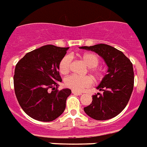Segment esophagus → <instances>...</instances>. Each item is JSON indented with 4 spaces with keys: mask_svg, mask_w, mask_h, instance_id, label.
I'll return each mask as SVG.
<instances>
[{
    "mask_svg": "<svg viewBox=\"0 0 147 147\" xmlns=\"http://www.w3.org/2000/svg\"><path fill=\"white\" fill-rule=\"evenodd\" d=\"M72 93H73V94H75V95H78V96H80V95L82 94L81 92H76V91H74V90H72Z\"/></svg>",
    "mask_w": 147,
    "mask_h": 147,
    "instance_id": "obj_1",
    "label": "esophagus"
}]
</instances>
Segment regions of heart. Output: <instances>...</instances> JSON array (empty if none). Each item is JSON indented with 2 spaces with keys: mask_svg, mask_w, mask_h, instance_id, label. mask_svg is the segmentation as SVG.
<instances>
[{
  "mask_svg": "<svg viewBox=\"0 0 147 147\" xmlns=\"http://www.w3.org/2000/svg\"><path fill=\"white\" fill-rule=\"evenodd\" d=\"M80 58L88 66L89 71L94 76L96 79L102 78L105 74V69L98 66L99 63V57L96 54L91 52L84 53ZM71 57L69 55L63 57L59 63V71L63 75H66L70 71ZM93 83L92 78L90 76H78L72 75L68 76L64 81V84L68 88L71 89L76 92H81L84 88L90 87Z\"/></svg>",
  "mask_w": 147,
  "mask_h": 147,
  "instance_id": "heart-1",
  "label": "heart"
}]
</instances>
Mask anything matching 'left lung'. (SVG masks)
<instances>
[{"label": "left lung", "instance_id": "8db88e82", "mask_svg": "<svg viewBox=\"0 0 147 147\" xmlns=\"http://www.w3.org/2000/svg\"><path fill=\"white\" fill-rule=\"evenodd\" d=\"M80 49L97 53L108 66V74L97 87L102 93L93 95L91 104L84 110L96 120L111 119L121 113L131 97L134 87L132 63L122 51L111 45L98 44Z\"/></svg>", "mask_w": 147, "mask_h": 147}]
</instances>
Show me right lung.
I'll return each instance as SVG.
<instances>
[{
  "instance_id": "right-lung-1",
  "label": "right lung",
  "mask_w": 147,
  "mask_h": 147,
  "mask_svg": "<svg viewBox=\"0 0 147 147\" xmlns=\"http://www.w3.org/2000/svg\"><path fill=\"white\" fill-rule=\"evenodd\" d=\"M69 48L47 45L27 53L17 63L13 77L15 93L24 112L33 119L50 122L66 108L71 90H59L62 81L59 63Z\"/></svg>"
}]
</instances>
